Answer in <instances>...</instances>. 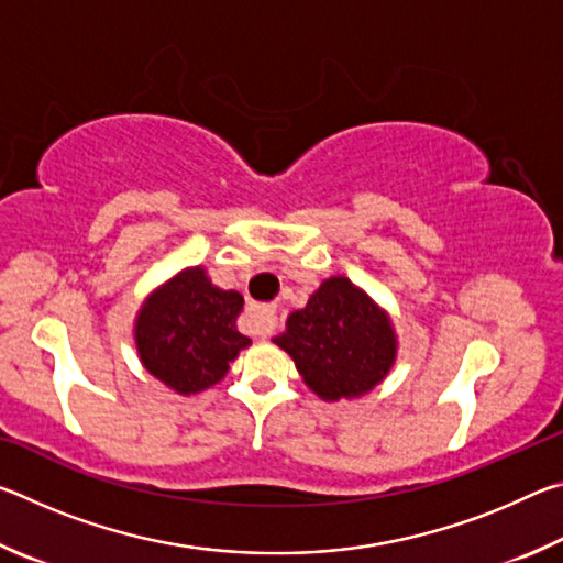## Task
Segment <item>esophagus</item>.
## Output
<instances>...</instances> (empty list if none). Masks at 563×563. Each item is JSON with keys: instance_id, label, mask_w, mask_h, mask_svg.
Masks as SVG:
<instances>
[{"instance_id": "1", "label": "esophagus", "mask_w": 563, "mask_h": 563, "mask_svg": "<svg viewBox=\"0 0 563 563\" xmlns=\"http://www.w3.org/2000/svg\"><path fill=\"white\" fill-rule=\"evenodd\" d=\"M275 322V310L265 308V305H251L245 310V328L253 335H268Z\"/></svg>"}]
</instances>
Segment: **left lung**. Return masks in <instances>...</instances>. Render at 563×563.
Segmentation results:
<instances>
[{
  "mask_svg": "<svg viewBox=\"0 0 563 563\" xmlns=\"http://www.w3.org/2000/svg\"><path fill=\"white\" fill-rule=\"evenodd\" d=\"M273 340L322 399L369 393L395 362L387 316L347 278L322 283L302 310L290 312L285 330Z\"/></svg>",
  "mask_w": 563,
  "mask_h": 563,
  "instance_id": "1",
  "label": "left lung"
}]
</instances>
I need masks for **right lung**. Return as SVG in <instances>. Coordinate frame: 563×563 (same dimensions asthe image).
I'll return each mask as SVG.
<instances>
[{"label":"right lung","instance_id":"1","mask_svg":"<svg viewBox=\"0 0 563 563\" xmlns=\"http://www.w3.org/2000/svg\"><path fill=\"white\" fill-rule=\"evenodd\" d=\"M243 295L211 285L201 268L176 275L139 312L136 345L146 369L180 395L216 385L251 345L235 320Z\"/></svg>","mask_w":563,"mask_h":563}]
</instances>
